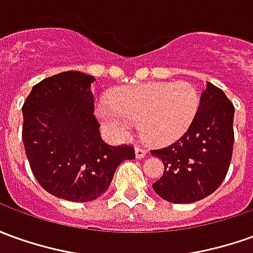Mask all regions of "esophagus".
Instances as JSON below:
<instances>
[{
    "label": "esophagus",
    "instance_id": "obj_1",
    "mask_svg": "<svg viewBox=\"0 0 253 253\" xmlns=\"http://www.w3.org/2000/svg\"><path fill=\"white\" fill-rule=\"evenodd\" d=\"M135 154H136V158L142 160V158H144V157H146V154H147V153H146V150L140 149V147H136V149H135Z\"/></svg>",
    "mask_w": 253,
    "mask_h": 253
}]
</instances>
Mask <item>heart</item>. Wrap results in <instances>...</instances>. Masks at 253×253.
Segmentation results:
<instances>
[{"mask_svg": "<svg viewBox=\"0 0 253 253\" xmlns=\"http://www.w3.org/2000/svg\"><path fill=\"white\" fill-rule=\"evenodd\" d=\"M200 107V95L193 84L146 83L117 90L110 102H97L95 116L110 136L125 140L133 125L146 143L175 142L189 129Z\"/></svg>", "mask_w": 253, "mask_h": 253, "instance_id": "heart-1", "label": "heart"}]
</instances>
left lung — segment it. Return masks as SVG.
Instances as JSON below:
<instances>
[{"mask_svg": "<svg viewBox=\"0 0 253 253\" xmlns=\"http://www.w3.org/2000/svg\"><path fill=\"white\" fill-rule=\"evenodd\" d=\"M234 106L213 84L207 83L200 107L187 132L164 149L151 150L163 160L164 175L153 184L158 196L190 204L212 194L229 170L234 144Z\"/></svg>", "mask_w": 253, "mask_h": 253, "instance_id": "8db88e82", "label": "left lung"}]
</instances>
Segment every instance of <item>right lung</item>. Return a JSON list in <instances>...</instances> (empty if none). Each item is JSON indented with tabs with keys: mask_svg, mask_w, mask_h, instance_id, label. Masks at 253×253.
<instances>
[{
	"mask_svg": "<svg viewBox=\"0 0 253 253\" xmlns=\"http://www.w3.org/2000/svg\"><path fill=\"white\" fill-rule=\"evenodd\" d=\"M92 76L64 71L33 86L22 107L23 144L37 182L73 203L109 189L117 167L135 158L132 146H110L93 116Z\"/></svg>",
	"mask_w": 253,
	"mask_h": 253,
	"instance_id": "right-lung-1",
	"label": "right lung"
}]
</instances>
